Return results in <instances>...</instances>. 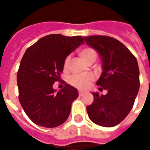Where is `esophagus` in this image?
<instances>
[{"label": "esophagus", "mask_w": 150, "mask_h": 150, "mask_svg": "<svg viewBox=\"0 0 150 150\" xmlns=\"http://www.w3.org/2000/svg\"><path fill=\"white\" fill-rule=\"evenodd\" d=\"M84 94H85L84 91H79V96H83Z\"/></svg>", "instance_id": "esophagus-1"}]
</instances>
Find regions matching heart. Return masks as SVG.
I'll use <instances>...</instances> for the list:
<instances>
[{"instance_id":"obj_1","label":"heart","mask_w":150,"mask_h":150,"mask_svg":"<svg viewBox=\"0 0 150 150\" xmlns=\"http://www.w3.org/2000/svg\"><path fill=\"white\" fill-rule=\"evenodd\" d=\"M78 54L79 57L88 64L93 63L98 57L97 51L94 48L90 46H85L79 49L78 50ZM69 63H70V58L67 57L63 62V67L65 70L68 68ZM92 80H93V77L91 75H75L70 79V83L79 89L84 90L89 87Z\"/></svg>"}]
</instances>
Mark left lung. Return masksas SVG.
I'll list each match as a JSON object with an SVG mask.
<instances>
[{"label":"left lung","instance_id":"1","mask_svg":"<svg viewBox=\"0 0 150 150\" xmlns=\"http://www.w3.org/2000/svg\"><path fill=\"white\" fill-rule=\"evenodd\" d=\"M87 45L100 56L102 70L96 85L106 95L92 92L93 103L87 106L89 118L103 127L117 125L132 109L140 87L139 67L135 56L120 41L108 36L84 37Z\"/></svg>","mask_w":150,"mask_h":150}]
</instances>
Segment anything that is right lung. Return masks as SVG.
<instances>
[{
  "instance_id": "obj_1",
  "label": "right lung",
  "mask_w": 150,
  "mask_h": 150,
  "mask_svg": "<svg viewBox=\"0 0 150 150\" xmlns=\"http://www.w3.org/2000/svg\"><path fill=\"white\" fill-rule=\"evenodd\" d=\"M81 44V36L50 34L25 50L17 75L18 97L25 112L34 124L54 128L68 118L78 91L67 83L56 92L53 85L60 80L67 56Z\"/></svg>"
}]
</instances>
